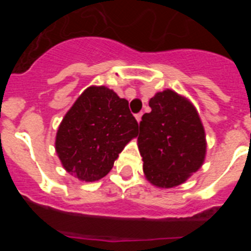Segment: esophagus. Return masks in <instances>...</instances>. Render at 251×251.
<instances>
[{
  "label": "esophagus",
  "instance_id": "esophagus-1",
  "mask_svg": "<svg viewBox=\"0 0 251 251\" xmlns=\"http://www.w3.org/2000/svg\"><path fill=\"white\" fill-rule=\"evenodd\" d=\"M142 115H143V113H139V114H136V119H137V122H141V119H142Z\"/></svg>",
  "mask_w": 251,
  "mask_h": 251
}]
</instances>
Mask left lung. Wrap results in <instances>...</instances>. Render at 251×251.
<instances>
[{"label":"left lung","mask_w":251,"mask_h":251,"mask_svg":"<svg viewBox=\"0 0 251 251\" xmlns=\"http://www.w3.org/2000/svg\"><path fill=\"white\" fill-rule=\"evenodd\" d=\"M150 106L152 110L142 117L137 139L143 174L156 187H176L205 162L202 122L194 104L175 90L156 93Z\"/></svg>","instance_id":"8db88e82"}]
</instances>
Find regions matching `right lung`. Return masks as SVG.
<instances>
[{
    "label": "right lung",
    "instance_id": "obj_1",
    "mask_svg": "<svg viewBox=\"0 0 251 251\" xmlns=\"http://www.w3.org/2000/svg\"><path fill=\"white\" fill-rule=\"evenodd\" d=\"M138 123L114 90L86 88L60 123L55 151L66 172L85 182L103 178L123 148L136 138Z\"/></svg>",
    "mask_w": 251,
    "mask_h": 251
}]
</instances>
